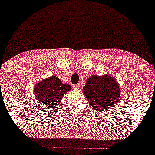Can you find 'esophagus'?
Instances as JSON below:
<instances>
[{
	"instance_id": "1",
	"label": "esophagus",
	"mask_w": 155,
	"mask_h": 155,
	"mask_svg": "<svg viewBox=\"0 0 155 155\" xmlns=\"http://www.w3.org/2000/svg\"><path fill=\"white\" fill-rule=\"evenodd\" d=\"M79 87H80L79 85L77 84V85H75L74 86V90H78V89H79Z\"/></svg>"
}]
</instances>
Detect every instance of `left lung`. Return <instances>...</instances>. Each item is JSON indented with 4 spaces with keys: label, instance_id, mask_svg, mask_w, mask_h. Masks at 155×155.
I'll list each match as a JSON object with an SVG mask.
<instances>
[{
    "label": "left lung",
    "instance_id": "left-lung-1",
    "mask_svg": "<svg viewBox=\"0 0 155 155\" xmlns=\"http://www.w3.org/2000/svg\"><path fill=\"white\" fill-rule=\"evenodd\" d=\"M83 91L92 108L99 112L113 108L119 99V85L114 78L107 75L92 76L87 80Z\"/></svg>",
    "mask_w": 155,
    "mask_h": 155
}]
</instances>
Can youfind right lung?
<instances>
[{
  "instance_id": "add662e5",
  "label": "right lung",
  "mask_w": 155,
  "mask_h": 155,
  "mask_svg": "<svg viewBox=\"0 0 155 155\" xmlns=\"http://www.w3.org/2000/svg\"><path fill=\"white\" fill-rule=\"evenodd\" d=\"M70 90V85L63 84L58 77L51 76L38 83L34 92L41 107L51 108L57 106L65 93Z\"/></svg>"
}]
</instances>
